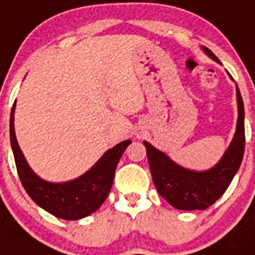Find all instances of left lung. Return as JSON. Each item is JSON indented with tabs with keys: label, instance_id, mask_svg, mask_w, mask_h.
Segmentation results:
<instances>
[{
	"label": "left lung",
	"instance_id": "1",
	"mask_svg": "<svg viewBox=\"0 0 255 255\" xmlns=\"http://www.w3.org/2000/svg\"><path fill=\"white\" fill-rule=\"evenodd\" d=\"M204 51L217 62L215 53L204 47ZM239 119L235 136L225 155L215 167L204 172H194L177 166L167 155L144 141L148 162L155 189L161 197L176 209L194 211L206 209L220 199L233 181L243 161L245 148L244 103L236 87Z\"/></svg>",
	"mask_w": 255,
	"mask_h": 255
}]
</instances>
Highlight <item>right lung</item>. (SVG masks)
<instances>
[{"label":"right lung","instance_id":"1","mask_svg":"<svg viewBox=\"0 0 255 255\" xmlns=\"http://www.w3.org/2000/svg\"><path fill=\"white\" fill-rule=\"evenodd\" d=\"M13 110L15 103L10 116L11 147L20 181L29 197L51 215L62 220H79L96 212L110 194L117 163L131 141H121L107 150L102 158L79 179L64 184H52L39 179L26 163L15 136Z\"/></svg>","mask_w":255,"mask_h":255}]
</instances>
